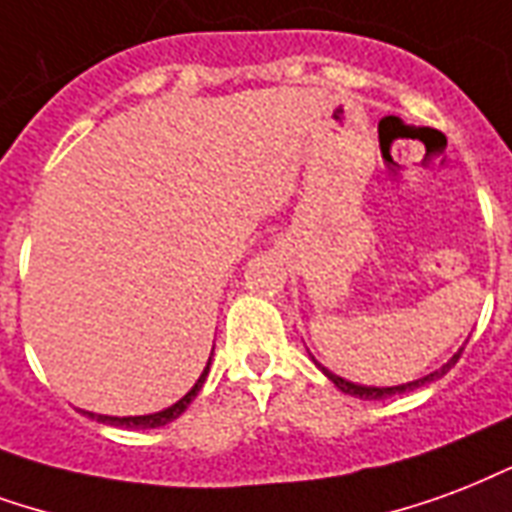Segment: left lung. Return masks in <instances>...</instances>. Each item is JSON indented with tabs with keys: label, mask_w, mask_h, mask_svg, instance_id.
<instances>
[{
	"label": "left lung",
	"mask_w": 512,
	"mask_h": 512,
	"mask_svg": "<svg viewBox=\"0 0 512 512\" xmlns=\"http://www.w3.org/2000/svg\"><path fill=\"white\" fill-rule=\"evenodd\" d=\"M461 350H464V347H461ZM461 350H458L456 355H453V358H450V361L442 366V369H437V372L426 374V377H420V380H415V382H407V385H393V388H372V385H355V382L344 380V377H339V374L328 372V369H325V366H320V363H317V366L323 369L325 377H328V380H331L333 385L339 388V391L350 393V396H355V399H388V396H396V393L412 391V388H420V385H426V382H434V380H439L442 374H448L450 369L456 366L458 358H461Z\"/></svg>",
	"instance_id": "1"
}]
</instances>
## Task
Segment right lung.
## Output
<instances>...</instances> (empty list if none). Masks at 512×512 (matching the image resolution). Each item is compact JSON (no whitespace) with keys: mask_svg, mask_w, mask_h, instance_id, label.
Segmentation results:
<instances>
[{"mask_svg":"<svg viewBox=\"0 0 512 512\" xmlns=\"http://www.w3.org/2000/svg\"><path fill=\"white\" fill-rule=\"evenodd\" d=\"M211 355H214V350H211ZM208 366H211V358H208L206 369H203V374L198 377V382L192 385V391H189L184 399L176 401L173 407H168V410L154 412V415H135V418H111V415H94V412H83V415L97 418L100 423H111V426H127V429H157V426H165V423H170V420L179 418L181 412L189 407V401L198 396V391L203 388V382H206V377H208Z\"/></svg>","mask_w":512,"mask_h":512,"instance_id":"obj_1","label":"right lung"}]
</instances>
